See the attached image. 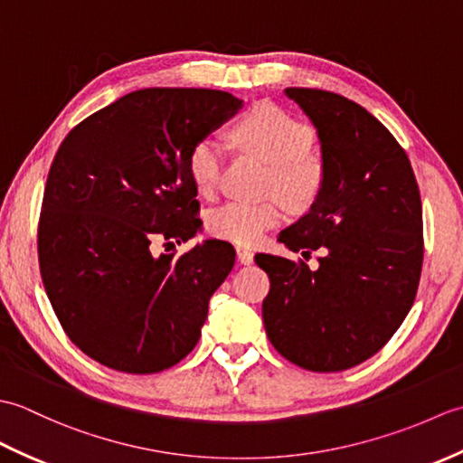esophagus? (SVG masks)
I'll return each instance as SVG.
<instances>
[{"label": "esophagus", "mask_w": 463, "mask_h": 463, "mask_svg": "<svg viewBox=\"0 0 463 463\" xmlns=\"http://www.w3.org/2000/svg\"><path fill=\"white\" fill-rule=\"evenodd\" d=\"M237 260L241 264H252L254 262V252L247 247H237Z\"/></svg>", "instance_id": "1"}]
</instances>
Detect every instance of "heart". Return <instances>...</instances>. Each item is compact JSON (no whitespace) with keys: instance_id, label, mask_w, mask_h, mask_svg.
<instances>
[{"instance_id":"obj_1","label":"heart","mask_w":463,"mask_h":463,"mask_svg":"<svg viewBox=\"0 0 463 463\" xmlns=\"http://www.w3.org/2000/svg\"><path fill=\"white\" fill-rule=\"evenodd\" d=\"M231 137L242 149L259 155L270 165L264 193L277 196L290 209H307L314 203L322 186V165L310 155L314 133L308 125L294 119L277 105L260 103L234 123ZM222 165V146L214 139H201L193 146L186 171L196 193L203 196L216 193ZM280 219L282 213L274 201H231L211 213L209 231L216 239L252 247Z\"/></svg>"}]
</instances>
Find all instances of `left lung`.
Masks as SVG:
<instances>
[{
  "instance_id": "left-lung-1",
  "label": "left lung",
  "mask_w": 463,
  "mask_h": 463,
  "mask_svg": "<svg viewBox=\"0 0 463 463\" xmlns=\"http://www.w3.org/2000/svg\"><path fill=\"white\" fill-rule=\"evenodd\" d=\"M317 127L322 186L310 211L279 234L320 267L257 254L270 279L262 320L270 344L310 372H342L373 356L414 304L424 222L406 151L364 107L338 93L288 87Z\"/></svg>"
}]
</instances>
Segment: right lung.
Returning <instances> with one entry per match:
<instances>
[{
	"label": "right lung",
	"instance_id": "add662e5",
	"mask_svg": "<svg viewBox=\"0 0 463 463\" xmlns=\"http://www.w3.org/2000/svg\"><path fill=\"white\" fill-rule=\"evenodd\" d=\"M242 107L216 90L133 91L73 127L52 163L39 216L43 287L67 336L127 373L175 366L201 338L234 249L193 239L203 221L186 171L193 146Z\"/></svg>",
	"mask_w": 463,
	"mask_h": 463
}]
</instances>
